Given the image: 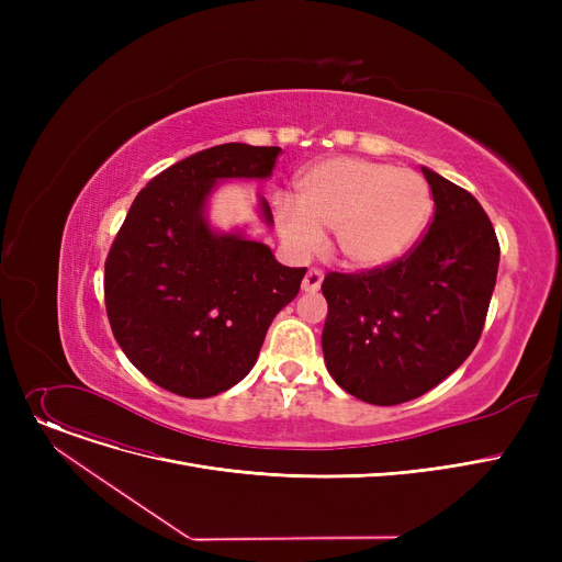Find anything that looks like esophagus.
Segmentation results:
<instances>
[{
    "mask_svg": "<svg viewBox=\"0 0 562 562\" xmlns=\"http://www.w3.org/2000/svg\"><path fill=\"white\" fill-rule=\"evenodd\" d=\"M321 282H323V271L310 269V271L305 273V278H303V291L314 293V291L321 289Z\"/></svg>",
    "mask_w": 562,
    "mask_h": 562,
    "instance_id": "1",
    "label": "esophagus"
}]
</instances>
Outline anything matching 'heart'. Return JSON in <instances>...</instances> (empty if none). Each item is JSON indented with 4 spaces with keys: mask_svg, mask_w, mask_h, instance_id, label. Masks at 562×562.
<instances>
[{
    "mask_svg": "<svg viewBox=\"0 0 562 562\" xmlns=\"http://www.w3.org/2000/svg\"><path fill=\"white\" fill-rule=\"evenodd\" d=\"M296 201L276 200V223L286 250L301 259L333 229L335 252L358 271H373L407 255L432 214L424 177L358 157L310 166L296 182Z\"/></svg>",
    "mask_w": 562,
    "mask_h": 562,
    "instance_id": "heart-1",
    "label": "heart"
}]
</instances>
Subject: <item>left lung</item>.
Here are the masks:
<instances>
[{
	"label": "left lung",
	"instance_id": "left-lung-1",
	"mask_svg": "<svg viewBox=\"0 0 562 562\" xmlns=\"http://www.w3.org/2000/svg\"><path fill=\"white\" fill-rule=\"evenodd\" d=\"M435 216L403 259L367 273H328L323 358L337 385L371 405L430 392L476 348L498 271L481 202L422 166Z\"/></svg>",
	"mask_w": 562,
	"mask_h": 562
}]
</instances>
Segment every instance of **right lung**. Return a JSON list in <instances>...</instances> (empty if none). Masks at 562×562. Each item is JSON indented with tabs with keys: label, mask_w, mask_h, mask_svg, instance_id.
I'll list each match as a JSON object with an SVG mask.
<instances>
[{
	"label": "right lung",
	"mask_w": 562,
	"mask_h": 562,
	"mask_svg": "<svg viewBox=\"0 0 562 562\" xmlns=\"http://www.w3.org/2000/svg\"><path fill=\"white\" fill-rule=\"evenodd\" d=\"M280 147L223 143L172 164L136 195L104 263L113 337L155 385L216 396L257 362L276 314L307 269L282 266L244 229L218 232L206 206L227 180H269ZM257 210L273 225L271 206Z\"/></svg>",
	"instance_id": "obj_1"
}]
</instances>
